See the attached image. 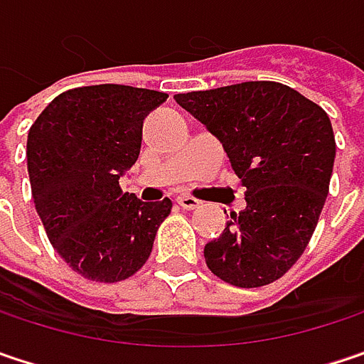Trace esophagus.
Here are the masks:
<instances>
[{
	"instance_id": "34e87169",
	"label": "esophagus",
	"mask_w": 364,
	"mask_h": 364,
	"mask_svg": "<svg viewBox=\"0 0 364 364\" xmlns=\"http://www.w3.org/2000/svg\"><path fill=\"white\" fill-rule=\"evenodd\" d=\"M177 202H179V206L185 208V210H193V208H200L202 206V202L196 200V198H191V196H179Z\"/></svg>"
}]
</instances>
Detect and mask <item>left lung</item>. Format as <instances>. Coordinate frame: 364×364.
<instances>
[{
    "label": "left lung",
    "mask_w": 364,
    "mask_h": 364,
    "mask_svg": "<svg viewBox=\"0 0 364 364\" xmlns=\"http://www.w3.org/2000/svg\"><path fill=\"white\" fill-rule=\"evenodd\" d=\"M175 100L223 144L246 187V208L204 246L208 269L237 287L279 279L309 246L329 193L336 160L329 116L275 81L177 93Z\"/></svg>",
    "instance_id": "left-lung-1"
}]
</instances>
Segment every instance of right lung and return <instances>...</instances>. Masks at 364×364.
<instances>
[{"mask_svg": "<svg viewBox=\"0 0 364 364\" xmlns=\"http://www.w3.org/2000/svg\"><path fill=\"white\" fill-rule=\"evenodd\" d=\"M166 93L93 85L60 93L28 131L31 191L53 250L87 279L137 273L173 202H141L118 179L137 162L144 118Z\"/></svg>", "mask_w": 364, "mask_h": 364, "instance_id": "1", "label": "right lung"}]
</instances>
